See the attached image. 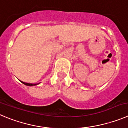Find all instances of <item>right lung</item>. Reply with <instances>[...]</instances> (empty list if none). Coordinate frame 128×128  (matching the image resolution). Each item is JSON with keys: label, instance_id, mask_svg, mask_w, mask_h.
Returning <instances> with one entry per match:
<instances>
[{"label": "right lung", "instance_id": "1", "mask_svg": "<svg viewBox=\"0 0 128 128\" xmlns=\"http://www.w3.org/2000/svg\"><path fill=\"white\" fill-rule=\"evenodd\" d=\"M21 82L22 83H23L24 84H25V85H27V86H35L36 85V84H33V83H25V82Z\"/></svg>", "mask_w": 128, "mask_h": 128}]
</instances>
